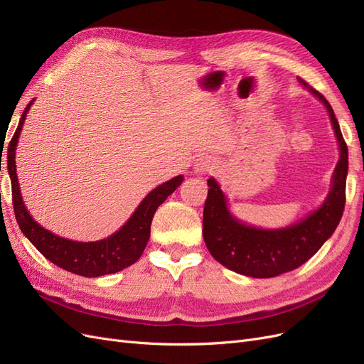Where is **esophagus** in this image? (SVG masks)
<instances>
[{
  "mask_svg": "<svg viewBox=\"0 0 364 364\" xmlns=\"http://www.w3.org/2000/svg\"><path fill=\"white\" fill-rule=\"evenodd\" d=\"M213 167H214L213 161L209 159V158H206V156H202V158H199V159L196 161V164H194V171H196V173H200V174H205V173H208V171H211Z\"/></svg>",
  "mask_w": 364,
  "mask_h": 364,
  "instance_id": "1",
  "label": "esophagus"
}]
</instances>
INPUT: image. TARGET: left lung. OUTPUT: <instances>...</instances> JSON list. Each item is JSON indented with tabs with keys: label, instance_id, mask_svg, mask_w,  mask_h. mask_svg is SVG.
I'll return each mask as SVG.
<instances>
[{
	"label": "left lung",
	"instance_id": "left-lung-1",
	"mask_svg": "<svg viewBox=\"0 0 364 364\" xmlns=\"http://www.w3.org/2000/svg\"><path fill=\"white\" fill-rule=\"evenodd\" d=\"M297 80L325 105L340 149L331 190L322 206L287 228H253L241 223L229 213L226 197L217 181L208 179L209 190L203 208L205 245L209 253L225 267L252 278H273L302 266L334 234L343 215L348 174L346 142L326 98L305 80Z\"/></svg>",
	"mask_w": 364,
	"mask_h": 364
}]
</instances>
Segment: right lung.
I'll list each match as a JSON object with an SVG mask.
<instances>
[{
    "label": "right lung",
    "mask_w": 364,
    "mask_h": 364,
    "mask_svg": "<svg viewBox=\"0 0 364 364\" xmlns=\"http://www.w3.org/2000/svg\"><path fill=\"white\" fill-rule=\"evenodd\" d=\"M33 102L35 100H31L27 105L26 111L21 115L18 129L12 141H10L7 153V167L10 179H12V200L15 217L23 234L53 264H56L63 270L80 274V277L97 278L103 277V274L117 273L132 266V264L138 261L147 246L150 225L158 206L164 203V200L182 183L183 176H176V178L170 179L168 182H164L162 185L156 186L155 190L150 191L146 196V199L139 203L136 211L127 220L126 225L118 229L111 237L91 241V243H82V241H73L53 234L35 222V218L27 211L23 197H21L16 176L15 150L21 129H23L27 112Z\"/></svg>",
    "instance_id": "obj_1"
}]
</instances>
